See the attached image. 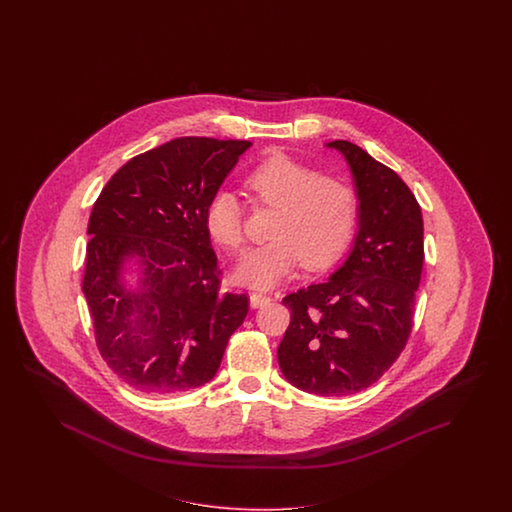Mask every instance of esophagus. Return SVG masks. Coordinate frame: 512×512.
Returning a JSON list of instances; mask_svg holds the SVG:
<instances>
[{
    "label": "esophagus",
    "instance_id": "1",
    "mask_svg": "<svg viewBox=\"0 0 512 512\" xmlns=\"http://www.w3.org/2000/svg\"><path fill=\"white\" fill-rule=\"evenodd\" d=\"M270 300H272V298L268 295H263V293H251V295H249V306H251V308H263Z\"/></svg>",
    "mask_w": 512,
    "mask_h": 512
}]
</instances>
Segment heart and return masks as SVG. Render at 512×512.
<instances>
[{
  "mask_svg": "<svg viewBox=\"0 0 512 512\" xmlns=\"http://www.w3.org/2000/svg\"><path fill=\"white\" fill-rule=\"evenodd\" d=\"M249 199L272 206V240L249 249L236 266V279L268 289L289 278L296 266L310 270L334 263L357 231L360 195L353 182L319 174L285 154H272L246 176ZM206 227L219 246H244V210L231 191H217L206 206Z\"/></svg>",
  "mask_w": 512,
  "mask_h": 512,
  "instance_id": "b5f03b06",
  "label": "heart"
}]
</instances>
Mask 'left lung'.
<instances>
[{"instance_id": "1", "label": "left lung", "mask_w": 512, "mask_h": 512, "mask_svg": "<svg viewBox=\"0 0 512 512\" xmlns=\"http://www.w3.org/2000/svg\"><path fill=\"white\" fill-rule=\"evenodd\" d=\"M360 195L358 234L330 278L285 296L291 323L279 343L285 379L317 396H347L373 385L413 328L424 263L419 202L402 178L360 146L334 140Z\"/></svg>"}]
</instances>
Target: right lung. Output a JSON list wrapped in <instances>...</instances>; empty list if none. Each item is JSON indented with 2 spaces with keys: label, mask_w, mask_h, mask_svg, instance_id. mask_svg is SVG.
I'll return each mask as SVG.
<instances>
[{
  "label": "right lung",
  "mask_w": 512,
  "mask_h": 512,
  "mask_svg": "<svg viewBox=\"0 0 512 512\" xmlns=\"http://www.w3.org/2000/svg\"><path fill=\"white\" fill-rule=\"evenodd\" d=\"M249 140L180 137L135 155L93 204L82 291L110 370L146 394L208 383L249 298L221 291L206 206ZM137 258L140 287L121 281Z\"/></svg>",
  "instance_id": "1"
}]
</instances>
